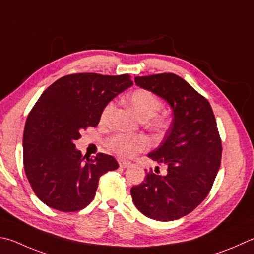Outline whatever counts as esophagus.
Here are the masks:
<instances>
[{
	"instance_id": "obj_1",
	"label": "esophagus",
	"mask_w": 254,
	"mask_h": 254,
	"mask_svg": "<svg viewBox=\"0 0 254 254\" xmlns=\"http://www.w3.org/2000/svg\"><path fill=\"white\" fill-rule=\"evenodd\" d=\"M118 162H119V165H120V167H121V168H124V169H126V168H128V167H130V165H131V162H130V161H127V160L119 159V160H118Z\"/></svg>"
}]
</instances>
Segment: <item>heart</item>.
Listing matches in <instances>:
<instances>
[{"label": "heart", "instance_id": "1", "mask_svg": "<svg viewBox=\"0 0 254 254\" xmlns=\"http://www.w3.org/2000/svg\"><path fill=\"white\" fill-rule=\"evenodd\" d=\"M128 103L135 114L141 120H150L158 114L163 107L162 101L153 92L144 89L135 90L128 98ZM114 110V103L109 102L105 105L101 119L107 120ZM149 127L156 132H163L169 127V120L165 117H156L149 122ZM108 147L122 156H133L149 147V140L144 136L114 134L107 142Z\"/></svg>", "mask_w": 254, "mask_h": 254}]
</instances>
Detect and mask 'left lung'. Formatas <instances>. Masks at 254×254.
<instances>
[{"instance_id": "1", "label": "left lung", "mask_w": 254, "mask_h": 254, "mask_svg": "<svg viewBox=\"0 0 254 254\" xmlns=\"http://www.w3.org/2000/svg\"><path fill=\"white\" fill-rule=\"evenodd\" d=\"M134 81L167 101L173 120L163 141L147 154L167 164V174L151 170L144 181L132 187V200L147 218L178 220L205 199L218 174L222 145L214 114L209 101L173 73L136 76Z\"/></svg>"}]
</instances>
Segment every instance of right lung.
<instances>
[{"label":"right lung","instance_id":"1","mask_svg":"<svg viewBox=\"0 0 254 254\" xmlns=\"http://www.w3.org/2000/svg\"><path fill=\"white\" fill-rule=\"evenodd\" d=\"M132 85L128 74L76 73L55 81L40 96L25 122L23 162L43 203L63 212L84 209L101 175L119 168L104 153L84 160L74 141L82 130L98 126L105 105Z\"/></svg>","mask_w":254,"mask_h":254}]
</instances>
